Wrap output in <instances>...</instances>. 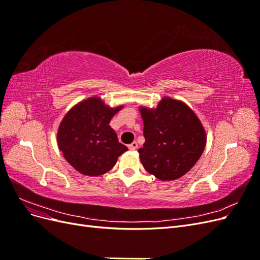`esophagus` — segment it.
Wrapping results in <instances>:
<instances>
[{
    "instance_id": "obj_1",
    "label": "esophagus",
    "mask_w": 260,
    "mask_h": 260,
    "mask_svg": "<svg viewBox=\"0 0 260 260\" xmlns=\"http://www.w3.org/2000/svg\"><path fill=\"white\" fill-rule=\"evenodd\" d=\"M129 149H131V151H135V149H137L139 146H138V143L137 142H132L131 144H129Z\"/></svg>"
}]
</instances>
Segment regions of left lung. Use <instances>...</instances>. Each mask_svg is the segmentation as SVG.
Instances as JSON below:
<instances>
[{
	"mask_svg": "<svg viewBox=\"0 0 260 260\" xmlns=\"http://www.w3.org/2000/svg\"><path fill=\"white\" fill-rule=\"evenodd\" d=\"M145 143L139 149L143 167L162 181L179 179L200 159L206 133L185 103L165 96L156 108L140 107Z\"/></svg>",
	"mask_w": 260,
	"mask_h": 260,
	"instance_id": "left-lung-1",
	"label": "left lung"
}]
</instances>
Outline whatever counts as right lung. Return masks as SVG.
<instances>
[{"label": "right lung", "mask_w": 260, "mask_h": 260, "mask_svg": "<svg viewBox=\"0 0 260 260\" xmlns=\"http://www.w3.org/2000/svg\"><path fill=\"white\" fill-rule=\"evenodd\" d=\"M122 107L112 108L100 98L92 96L75 105L62 118L57 131L58 148L80 174L104 175L115 166L118 157L128 151L109 125Z\"/></svg>", "instance_id": "obj_1"}]
</instances>
